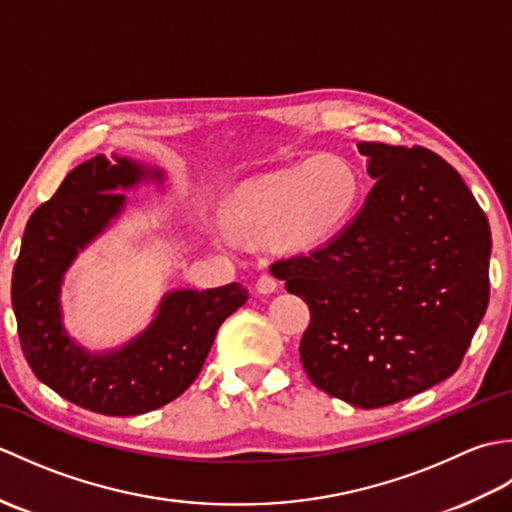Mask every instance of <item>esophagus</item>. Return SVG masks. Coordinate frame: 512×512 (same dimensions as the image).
<instances>
[{
  "instance_id": "esophagus-1",
  "label": "esophagus",
  "mask_w": 512,
  "mask_h": 512,
  "mask_svg": "<svg viewBox=\"0 0 512 512\" xmlns=\"http://www.w3.org/2000/svg\"><path fill=\"white\" fill-rule=\"evenodd\" d=\"M277 279L273 275H262L257 281H255V290L259 292V295H270V292L277 290Z\"/></svg>"
}]
</instances>
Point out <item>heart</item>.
Returning <instances> with one entry per match:
<instances>
[{
  "mask_svg": "<svg viewBox=\"0 0 512 512\" xmlns=\"http://www.w3.org/2000/svg\"><path fill=\"white\" fill-rule=\"evenodd\" d=\"M361 193V173L350 160L319 154L246 182L228 202L226 215L248 242L277 239L286 248L310 250L352 220Z\"/></svg>",
  "mask_w": 512,
  "mask_h": 512,
  "instance_id": "b5f03b06",
  "label": "heart"
}]
</instances>
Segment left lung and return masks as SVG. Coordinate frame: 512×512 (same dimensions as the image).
Masks as SVG:
<instances>
[{
	"label": "left lung",
	"mask_w": 512,
	"mask_h": 512,
	"mask_svg": "<svg viewBox=\"0 0 512 512\" xmlns=\"http://www.w3.org/2000/svg\"><path fill=\"white\" fill-rule=\"evenodd\" d=\"M376 180L328 244L270 273L310 308L299 354L325 394L394 405L455 374L488 306L491 228L460 173L424 147L358 143Z\"/></svg>",
	"instance_id": "1"
}]
</instances>
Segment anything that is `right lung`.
<instances>
[{
  "label": "right lung",
  "mask_w": 512,
  "mask_h": 512,
  "mask_svg": "<svg viewBox=\"0 0 512 512\" xmlns=\"http://www.w3.org/2000/svg\"><path fill=\"white\" fill-rule=\"evenodd\" d=\"M94 156L72 169L57 193L30 215L13 270L17 332L32 372L65 400L103 416H138L176 400L206 361L217 328L242 308L248 290H173L156 319L121 350L90 354L61 323V284L79 250L123 211L125 193L162 171Z\"/></svg>",
  "instance_id": "right-lung-1"
}]
</instances>
